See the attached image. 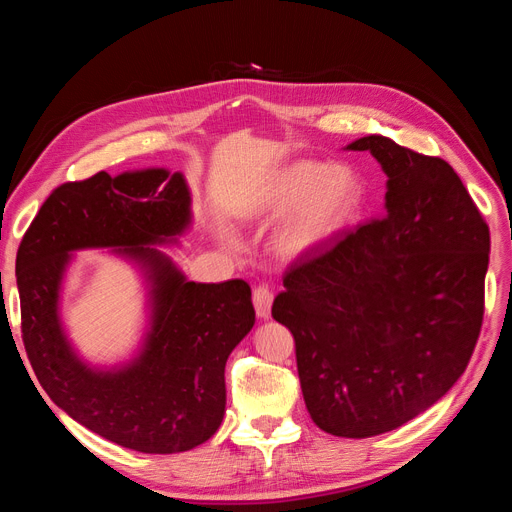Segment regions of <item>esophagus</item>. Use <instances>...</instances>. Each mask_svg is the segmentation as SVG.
Returning <instances> with one entry per match:
<instances>
[{"instance_id":"esophagus-1","label":"esophagus","mask_w":512,"mask_h":512,"mask_svg":"<svg viewBox=\"0 0 512 512\" xmlns=\"http://www.w3.org/2000/svg\"><path fill=\"white\" fill-rule=\"evenodd\" d=\"M252 299H254V307H256L258 318H269L271 316V303H273L271 288L265 286V284L256 286Z\"/></svg>"}]
</instances>
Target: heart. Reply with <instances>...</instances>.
Wrapping results in <instances>:
<instances>
[{
	"label": "heart",
	"instance_id": "b5f03b06",
	"mask_svg": "<svg viewBox=\"0 0 512 512\" xmlns=\"http://www.w3.org/2000/svg\"><path fill=\"white\" fill-rule=\"evenodd\" d=\"M359 200L361 185L348 168L301 160L284 168L271 183L265 209L284 213L301 207L277 237L286 254H301L342 228Z\"/></svg>",
	"mask_w": 512,
	"mask_h": 512
}]
</instances>
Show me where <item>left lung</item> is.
I'll list each match as a JSON object with an SVG mask.
<instances>
[{"mask_svg": "<svg viewBox=\"0 0 512 512\" xmlns=\"http://www.w3.org/2000/svg\"><path fill=\"white\" fill-rule=\"evenodd\" d=\"M380 218L305 250L271 314L294 337L312 421L339 438L397 429L466 371L485 314L489 226L453 166L371 134Z\"/></svg>", "mask_w": 512, "mask_h": 512, "instance_id": "1", "label": "left lung"}]
</instances>
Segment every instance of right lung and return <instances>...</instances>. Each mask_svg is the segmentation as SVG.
Returning a JSON list of instances; mask_svg holds the SVG:
<instances>
[{
    "label": "right lung",
    "mask_w": 512,
    "mask_h": 512,
    "mask_svg": "<svg viewBox=\"0 0 512 512\" xmlns=\"http://www.w3.org/2000/svg\"><path fill=\"white\" fill-rule=\"evenodd\" d=\"M190 224L183 175L164 168L68 181L44 200L17 254L21 333L34 374L55 404L98 436L141 453L170 455L218 431L228 354L254 327L252 288L243 280L188 282L151 243ZM123 246L154 286V327L126 370L94 372L75 359L56 318L68 251Z\"/></svg>",
    "instance_id": "1"
}]
</instances>
